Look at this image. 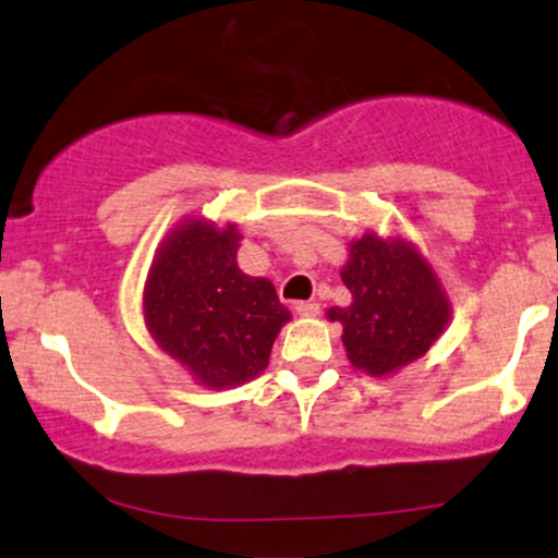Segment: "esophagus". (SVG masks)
<instances>
[{
    "label": "esophagus",
    "mask_w": 558,
    "mask_h": 558,
    "mask_svg": "<svg viewBox=\"0 0 558 558\" xmlns=\"http://www.w3.org/2000/svg\"><path fill=\"white\" fill-rule=\"evenodd\" d=\"M294 311H298V316H305V318H313L320 313V305L313 303V300H307V303H298L294 305Z\"/></svg>",
    "instance_id": "1"
}]
</instances>
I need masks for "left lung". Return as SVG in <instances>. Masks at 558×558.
<instances>
[{
  "label": "left lung",
  "instance_id": "8db88e82",
  "mask_svg": "<svg viewBox=\"0 0 558 558\" xmlns=\"http://www.w3.org/2000/svg\"><path fill=\"white\" fill-rule=\"evenodd\" d=\"M342 281L352 292L347 307H329L342 324L347 357L368 376H389L423 357L449 324V300L434 268L402 240L365 232L350 242Z\"/></svg>",
  "mask_w": 558,
  "mask_h": 558
}]
</instances>
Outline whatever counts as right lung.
<instances>
[{
  "instance_id": "1",
  "label": "right lung",
  "mask_w": 558,
  "mask_h": 558,
  "mask_svg": "<svg viewBox=\"0 0 558 558\" xmlns=\"http://www.w3.org/2000/svg\"><path fill=\"white\" fill-rule=\"evenodd\" d=\"M238 247L232 225L190 219L159 247L143 290L150 337L211 389L258 376L290 320L271 281L240 271Z\"/></svg>"
}]
</instances>
